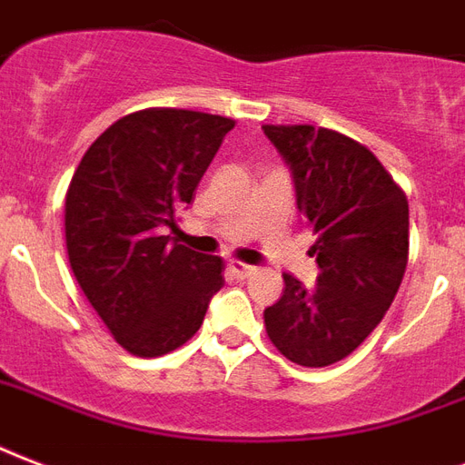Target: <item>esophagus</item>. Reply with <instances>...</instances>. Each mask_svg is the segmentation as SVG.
<instances>
[{"instance_id": "esophagus-1", "label": "esophagus", "mask_w": 465, "mask_h": 465, "mask_svg": "<svg viewBox=\"0 0 465 465\" xmlns=\"http://www.w3.org/2000/svg\"><path fill=\"white\" fill-rule=\"evenodd\" d=\"M228 269H230V273L235 276V279H247V276H252V273L257 272L254 266L244 264V262H237V259H232V262H230Z\"/></svg>"}]
</instances>
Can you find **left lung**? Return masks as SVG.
<instances>
[{"label": "left lung", "mask_w": 465, "mask_h": 465, "mask_svg": "<svg viewBox=\"0 0 465 465\" xmlns=\"http://www.w3.org/2000/svg\"><path fill=\"white\" fill-rule=\"evenodd\" d=\"M293 172L296 203L315 244L318 286L283 273L264 311L269 340L298 366L349 356L393 303L410 250L408 196L361 143L315 125H262Z\"/></svg>", "instance_id": "left-lung-1"}]
</instances>
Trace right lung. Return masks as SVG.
I'll list each match as a JSON object with an SVG mask.
<instances>
[{
    "mask_svg": "<svg viewBox=\"0 0 465 465\" xmlns=\"http://www.w3.org/2000/svg\"><path fill=\"white\" fill-rule=\"evenodd\" d=\"M235 121L143 109L89 145L64 196V240L79 289L133 356H162L199 332L223 286V259L169 242Z\"/></svg>",
    "mask_w": 465,
    "mask_h": 465,
    "instance_id": "1",
    "label": "right lung"
}]
</instances>
